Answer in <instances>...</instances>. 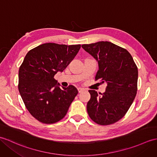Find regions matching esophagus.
Returning <instances> with one entry per match:
<instances>
[{"label":"esophagus","mask_w":157,"mask_h":157,"mask_svg":"<svg viewBox=\"0 0 157 157\" xmlns=\"http://www.w3.org/2000/svg\"><path fill=\"white\" fill-rule=\"evenodd\" d=\"M78 92L80 93V92H83V91L84 90V89H83V88H82V87H78Z\"/></svg>","instance_id":"obj_1"}]
</instances>
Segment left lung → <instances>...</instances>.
Here are the masks:
<instances>
[{
	"instance_id": "obj_1",
	"label": "left lung",
	"mask_w": 157,
	"mask_h": 157,
	"mask_svg": "<svg viewBox=\"0 0 157 157\" xmlns=\"http://www.w3.org/2000/svg\"><path fill=\"white\" fill-rule=\"evenodd\" d=\"M98 62L95 80L106 82L105 92L89 90L87 111L94 122L110 125L125 116L137 92L138 68L126 49L108 41L82 45Z\"/></svg>"
}]
</instances>
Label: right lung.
Returning a JSON list of instances; mask_svg holds the SVG:
<instances>
[{
	"label": "right lung",
	"instance_id": "obj_1",
	"mask_svg": "<svg viewBox=\"0 0 157 157\" xmlns=\"http://www.w3.org/2000/svg\"><path fill=\"white\" fill-rule=\"evenodd\" d=\"M81 45L47 43L31 49L19 71V91L28 111L44 124H53L66 115L78 91L74 86L62 87L54 78L78 53Z\"/></svg>",
	"mask_w": 157,
	"mask_h": 157
}]
</instances>
